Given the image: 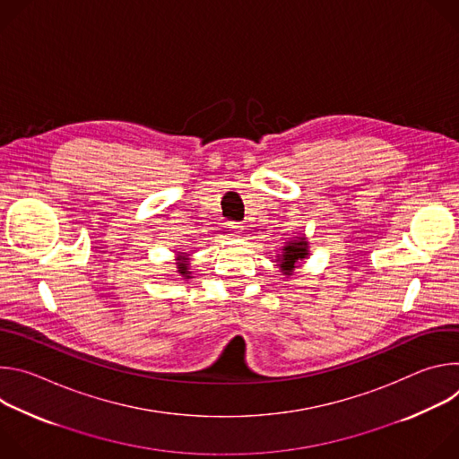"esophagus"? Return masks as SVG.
Masks as SVG:
<instances>
[{
    "instance_id": "esophagus-1",
    "label": "esophagus",
    "mask_w": 459,
    "mask_h": 459,
    "mask_svg": "<svg viewBox=\"0 0 459 459\" xmlns=\"http://www.w3.org/2000/svg\"><path fill=\"white\" fill-rule=\"evenodd\" d=\"M229 229L232 230V234H234V236H239V234L243 232V225H241V223H238V221H230V223H229Z\"/></svg>"
}]
</instances>
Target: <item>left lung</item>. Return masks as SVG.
Wrapping results in <instances>:
<instances>
[{"label": "left lung", "instance_id": "1", "mask_svg": "<svg viewBox=\"0 0 459 459\" xmlns=\"http://www.w3.org/2000/svg\"><path fill=\"white\" fill-rule=\"evenodd\" d=\"M308 255V241L305 238H298L283 245L281 254H278V267L285 276H290L298 267L299 261L307 259Z\"/></svg>", "mask_w": 459, "mask_h": 459}]
</instances>
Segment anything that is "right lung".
Returning <instances> with one entry per match:
<instances>
[{
    "label": "right lung",
    "instance_id": "1",
    "mask_svg": "<svg viewBox=\"0 0 459 459\" xmlns=\"http://www.w3.org/2000/svg\"><path fill=\"white\" fill-rule=\"evenodd\" d=\"M186 254L185 252H181L179 255H178V264H176V267H178V274L181 276V278H185V280H188L190 278V269H188V261H186V257H185Z\"/></svg>",
    "mask_w": 459,
    "mask_h": 459
}]
</instances>
